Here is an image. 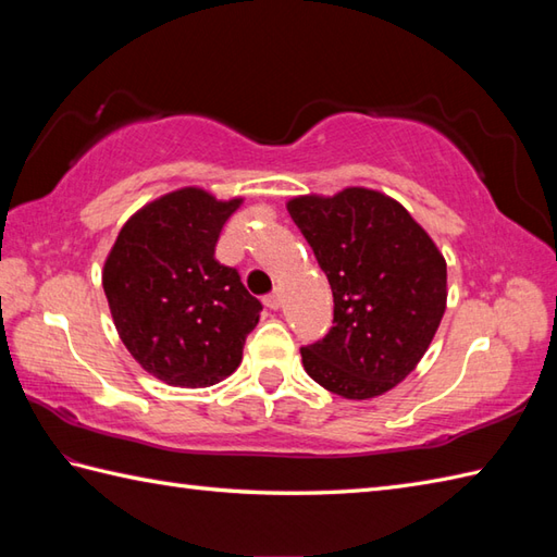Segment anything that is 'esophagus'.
<instances>
[{"label":"esophagus","mask_w":557,"mask_h":557,"mask_svg":"<svg viewBox=\"0 0 557 557\" xmlns=\"http://www.w3.org/2000/svg\"><path fill=\"white\" fill-rule=\"evenodd\" d=\"M263 304L268 306V309H270V311H277V309H280V306H282V294H280V292H270V294H268V297L263 299Z\"/></svg>","instance_id":"esophagus-1"}]
</instances>
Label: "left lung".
<instances>
[{"label": "left lung", "mask_w": 557, "mask_h": 557, "mask_svg": "<svg viewBox=\"0 0 557 557\" xmlns=\"http://www.w3.org/2000/svg\"><path fill=\"white\" fill-rule=\"evenodd\" d=\"M333 289L335 318L301 347L318 385L371 399L405 381L429 349L447 301V265L421 224L371 188L287 203Z\"/></svg>", "instance_id": "left-lung-1"}]
</instances>
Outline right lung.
Returning <instances> with one entry per match:
<instances>
[{
  "label": "right lung",
  "instance_id": "add662e5",
  "mask_svg": "<svg viewBox=\"0 0 557 557\" xmlns=\"http://www.w3.org/2000/svg\"><path fill=\"white\" fill-rule=\"evenodd\" d=\"M242 198L182 188L128 220L104 260L102 287L132 357L168 385L208 387L236 371L263 304L215 246Z\"/></svg>",
  "mask_w": 557,
  "mask_h": 557
}]
</instances>
